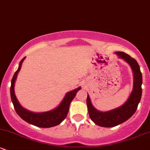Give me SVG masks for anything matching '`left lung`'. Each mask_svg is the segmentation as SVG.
<instances>
[{
  "label": "left lung",
  "instance_id": "obj_1",
  "mask_svg": "<svg viewBox=\"0 0 150 150\" xmlns=\"http://www.w3.org/2000/svg\"><path fill=\"white\" fill-rule=\"evenodd\" d=\"M116 53L118 57L124 59L131 67L134 74V86L132 92L126 102L123 106L111 110L107 112H101L97 111L92 106L89 95L87 98V105L91 120L101 127H114L123 123L131 117L137 110V106L140 101L142 96V77L140 66L135 59L130 57L128 54L121 51Z\"/></svg>",
  "mask_w": 150,
  "mask_h": 150
}]
</instances>
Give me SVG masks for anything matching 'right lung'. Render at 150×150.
Returning a JSON list of instances; mask_svg holds the SVG:
<instances>
[{
	"label": "right lung",
	"mask_w": 150,
	"mask_h": 150,
	"mask_svg": "<svg viewBox=\"0 0 150 150\" xmlns=\"http://www.w3.org/2000/svg\"><path fill=\"white\" fill-rule=\"evenodd\" d=\"M25 58V57L22 58L21 61L20 62L18 69L15 73L11 81L10 96H11V100L13 106H14L15 111L20 118L27 123L35 125V126L40 127V128H50V127L56 126V125L60 124L66 118L68 111H69L70 103L73 101L74 97H75L77 92L80 89V87H78L76 89H74V90L67 93L59 106L54 110L48 111V112L39 113L27 111L19 104L18 99L15 97L14 91L15 80H16L18 73L21 68L22 63Z\"/></svg>",
	"instance_id": "obj_1"
}]
</instances>
